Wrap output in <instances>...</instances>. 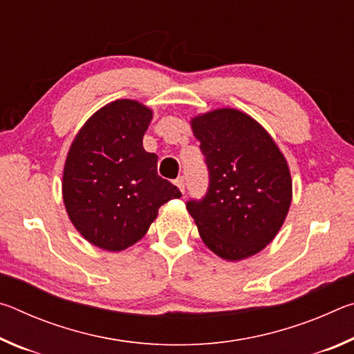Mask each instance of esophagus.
<instances>
[{
    "instance_id": "esophagus-1",
    "label": "esophagus",
    "mask_w": 354,
    "mask_h": 354,
    "mask_svg": "<svg viewBox=\"0 0 354 354\" xmlns=\"http://www.w3.org/2000/svg\"><path fill=\"white\" fill-rule=\"evenodd\" d=\"M175 184L178 185V189H179V190H181V192H183V194H184V190H185V183H184V176H179V178L176 179V181H175Z\"/></svg>"
}]
</instances>
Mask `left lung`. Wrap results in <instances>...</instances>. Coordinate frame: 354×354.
Here are the masks:
<instances>
[{
	"label": "left lung",
	"mask_w": 354,
	"mask_h": 354,
	"mask_svg": "<svg viewBox=\"0 0 354 354\" xmlns=\"http://www.w3.org/2000/svg\"><path fill=\"white\" fill-rule=\"evenodd\" d=\"M206 158L209 189L187 211L201 241L221 259L259 253L283 226L292 203V178L277 142L253 117L232 107L190 120Z\"/></svg>",
	"instance_id": "8db88e82"
}]
</instances>
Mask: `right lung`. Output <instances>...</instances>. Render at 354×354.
<instances>
[{"instance_id":"obj_1","label":"right lung","mask_w":354,"mask_h":354,"mask_svg":"<svg viewBox=\"0 0 354 354\" xmlns=\"http://www.w3.org/2000/svg\"><path fill=\"white\" fill-rule=\"evenodd\" d=\"M153 111L115 100L84 123L71 142L62 198L77 232L95 247L122 251L139 242L159 207L181 192L158 175V156L143 148Z\"/></svg>"}]
</instances>
